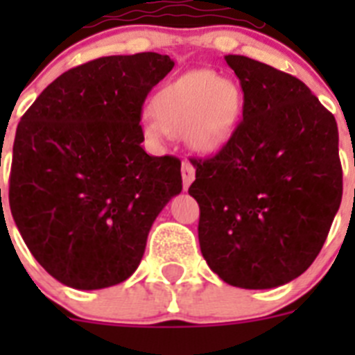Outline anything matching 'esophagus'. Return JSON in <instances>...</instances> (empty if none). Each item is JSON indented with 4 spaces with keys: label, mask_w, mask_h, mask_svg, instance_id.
<instances>
[{
    "label": "esophagus",
    "mask_w": 355,
    "mask_h": 355,
    "mask_svg": "<svg viewBox=\"0 0 355 355\" xmlns=\"http://www.w3.org/2000/svg\"><path fill=\"white\" fill-rule=\"evenodd\" d=\"M181 178H183V188L187 190L193 181V178H196V168H193V165L188 159L181 163Z\"/></svg>",
    "instance_id": "1"
}]
</instances>
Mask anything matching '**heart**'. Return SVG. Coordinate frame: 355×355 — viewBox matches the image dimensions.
<instances>
[{
	"label": "heart",
	"instance_id": "b5f03b06",
	"mask_svg": "<svg viewBox=\"0 0 355 355\" xmlns=\"http://www.w3.org/2000/svg\"><path fill=\"white\" fill-rule=\"evenodd\" d=\"M240 92L211 71H190L168 81L153 97V114L142 131L153 142L187 135L199 153H216L233 135L240 114Z\"/></svg>",
	"mask_w": 355,
	"mask_h": 355
}]
</instances>
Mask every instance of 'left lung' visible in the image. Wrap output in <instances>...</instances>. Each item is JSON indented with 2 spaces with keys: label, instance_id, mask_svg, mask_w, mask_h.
I'll list each match as a JSON object with an SVG mask.
<instances>
[{
  "label": "left lung",
  "instance_id": "obj_1",
  "mask_svg": "<svg viewBox=\"0 0 355 355\" xmlns=\"http://www.w3.org/2000/svg\"><path fill=\"white\" fill-rule=\"evenodd\" d=\"M225 62L243 119L215 156L190 159L200 252L231 286L277 288L311 266L340 209L338 124L299 78L241 55Z\"/></svg>",
  "mask_w": 355,
  "mask_h": 355
}]
</instances>
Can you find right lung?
Wrapping results in <instances>:
<instances>
[{"label":"right lung","instance_id":"right-lung-1","mask_svg":"<svg viewBox=\"0 0 355 355\" xmlns=\"http://www.w3.org/2000/svg\"><path fill=\"white\" fill-rule=\"evenodd\" d=\"M172 67L158 53L103 56L56 78L21 117L10 211L33 258L65 286L126 281L156 216L183 190L180 159L140 146L144 101Z\"/></svg>","mask_w":355,"mask_h":355}]
</instances>
